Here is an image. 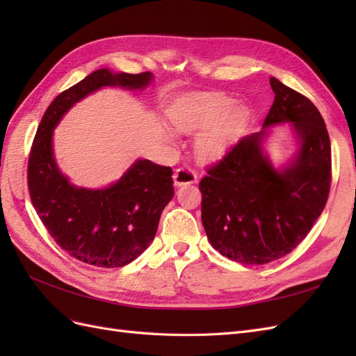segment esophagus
<instances>
[{
	"mask_svg": "<svg viewBox=\"0 0 356 356\" xmlns=\"http://www.w3.org/2000/svg\"><path fill=\"white\" fill-rule=\"evenodd\" d=\"M197 181V172L188 166L178 168L174 174L175 186H186V184H195Z\"/></svg>",
	"mask_w": 356,
	"mask_h": 356,
	"instance_id": "1",
	"label": "esophagus"
}]
</instances>
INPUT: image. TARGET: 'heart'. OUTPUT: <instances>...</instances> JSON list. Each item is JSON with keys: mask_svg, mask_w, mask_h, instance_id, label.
<instances>
[{"mask_svg": "<svg viewBox=\"0 0 356 356\" xmlns=\"http://www.w3.org/2000/svg\"><path fill=\"white\" fill-rule=\"evenodd\" d=\"M232 104L233 101L221 93H204L175 110L170 120L182 134L204 131L196 141V152L204 160H215L227 152L246 118L243 106L234 105L231 109Z\"/></svg>", "mask_w": 356, "mask_h": 356, "instance_id": "1", "label": "heart"}]
</instances>
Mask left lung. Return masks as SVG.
Segmentation results:
<instances>
[{"instance_id": "left-lung-1", "label": "left lung", "mask_w": 356, "mask_h": 356, "mask_svg": "<svg viewBox=\"0 0 356 356\" xmlns=\"http://www.w3.org/2000/svg\"><path fill=\"white\" fill-rule=\"evenodd\" d=\"M275 101L263 131L243 136L207 169L202 222L215 250L242 264H266L303 241L325 208L331 144L321 113L305 95L270 79ZM291 121L300 138L293 165L276 171L262 154L268 125Z\"/></svg>"}]
</instances>
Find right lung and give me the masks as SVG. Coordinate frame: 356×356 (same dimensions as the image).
<instances>
[{"instance_id": "add662e5", "label": "right lung", "mask_w": 356, "mask_h": 356, "mask_svg": "<svg viewBox=\"0 0 356 356\" xmlns=\"http://www.w3.org/2000/svg\"><path fill=\"white\" fill-rule=\"evenodd\" d=\"M152 79V72L95 71L58 95L38 124L28 160L31 202L55 242L86 264L122 267L147 250L156 236L161 211L174 197L172 169L138 160L110 187L77 188L56 166L53 129L75 102L104 86L144 89Z\"/></svg>"}]
</instances>
